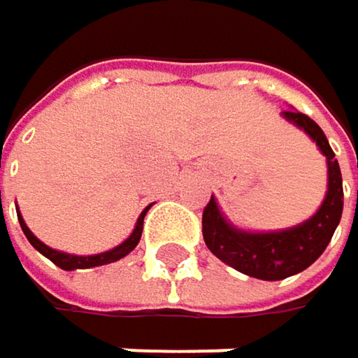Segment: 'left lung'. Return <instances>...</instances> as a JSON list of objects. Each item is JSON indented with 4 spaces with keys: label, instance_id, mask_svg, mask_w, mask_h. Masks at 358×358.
Wrapping results in <instances>:
<instances>
[{
    "label": "left lung",
    "instance_id": "1",
    "mask_svg": "<svg viewBox=\"0 0 358 358\" xmlns=\"http://www.w3.org/2000/svg\"><path fill=\"white\" fill-rule=\"evenodd\" d=\"M281 116L300 131H305L315 142L320 153L327 157V196L315 214L289 229L246 231L222 214L214 194L203 211V238L207 248L227 266L262 281H281L307 270L327 250L343 211L341 171L327 136L315 120L296 110H285Z\"/></svg>",
    "mask_w": 358,
    "mask_h": 358
}]
</instances>
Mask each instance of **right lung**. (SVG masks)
Wrapping results in <instances>:
<instances>
[{"instance_id":"1","label":"right lung","mask_w":358,"mask_h":358,"mask_svg":"<svg viewBox=\"0 0 358 358\" xmlns=\"http://www.w3.org/2000/svg\"><path fill=\"white\" fill-rule=\"evenodd\" d=\"M151 209L149 207H144V211L138 216L136 220V227L131 231V236L125 240V242H120L118 246L110 248V250H103V252H96V255H71V252H64V250H55L51 246H47L45 242H41L34 233L29 231V227L25 224L23 216H21V211H19V224L25 233V238L29 240V244L34 246L41 255H45L49 262H53L58 268L62 270H86V268H96V266H106V264H114L118 259H122V257H127L140 242V236H142V222H144V216H147V211Z\"/></svg>"}]
</instances>
